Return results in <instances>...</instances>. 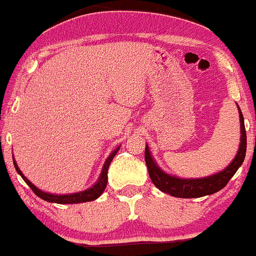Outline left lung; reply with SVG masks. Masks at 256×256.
I'll list each match as a JSON object with an SVG mask.
<instances>
[{"label":"left lung","instance_id":"1","mask_svg":"<svg viewBox=\"0 0 256 256\" xmlns=\"http://www.w3.org/2000/svg\"><path fill=\"white\" fill-rule=\"evenodd\" d=\"M238 114H240L241 125V142L238 155L228 168L214 176L200 179H180L176 176H168L154 163L152 155H150L149 148L146 145L145 146V163H146L148 170H149L150 179L155 184V187L159 188L162 192L179 198L204 197L207 194H214L225 187L228 180L234 176V174L240 168L241 164L244 163L245 154H246V130L244 125V116L241 114L240 107H238Z\"/></svg>","mask_w":256,"mask_h":256}]
</instances>
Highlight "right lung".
Instances as JSON below:
<instances>
[{
	"label": "right lung",
	"mask_w": 256,
	"mask_h": 256,
	"mask_svg": "<svg viewBox=\"0 0 256 256\" xmlns=\"http://www.w3.org/2000/svg\"><path fill=\"white\" fill-rule=\"evenodd\" d=\"M118 149H120V148H117V149L114 150V152H112L111 155L107 158V160H106V163H104V169H102V173H101V176H100V179H98V182L96 183V184L93 186L92 188H90V190H83V192H78V193H72V194H63V196L60 194L59 196V194H50V193L42 192V190H38V188L35 187V186L32 184V183H31L22 173H21V170L18 169V164H16L15 160H14V166H15L16 170H18V173L20 174L21 178L25 180L26 184H28V187L32 190V192H34L38 197L42 198V200H48V202H52V204H82V202H88V200H96V198H98L100 196L104 193V188H106V186H107V170H108L110 164H111L112 159H114V156L116 155V152H118Z\"/></svg>",
	"instance_id": "right-lung-1"
}]
</instances>
